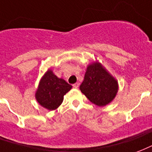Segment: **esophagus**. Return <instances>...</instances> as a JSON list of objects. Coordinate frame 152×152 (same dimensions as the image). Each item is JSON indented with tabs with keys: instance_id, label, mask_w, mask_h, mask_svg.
<instances>
[{
	"instance_id": "esophagus-1",
	"label": "esophagus",
	"mask_w": 152,
	"mask_h": 152,
	"mask_svg": "<svg viewBox=\"0 0 152 152\" xmlns=\"http://www.w3.org/2000/svg\"><path fill=\"white\" fill-rule=\"evenodd\" d=\"M78 86H79V83H77V82H76V83H75V84L73 85V87H74V88H78Z\"/></svg>"
}]
</instances>
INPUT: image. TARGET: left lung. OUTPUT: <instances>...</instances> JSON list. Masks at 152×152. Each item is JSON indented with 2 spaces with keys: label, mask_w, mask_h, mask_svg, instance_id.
Segmentation results:
<instances>
[{
  "label": "left lung",
  "mask_w": 152,
  "mask_h": 152,
  "mask_svg": "<svg viewBox=\"0 0 152 152\" xmlns=\"http://www.w3.org/2000/svg\"><path fill=\"white\" fill-rule=\"evenodd\" d=\"M79 88L92 103L98 106H104L116 97L118 84L101 63H97L88 66Z\"/></svg>",
  "instance_id": "1"
}]
</instances>
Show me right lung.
<instances>
[{
	"instance_id": "add662e5",
	"label": "right lung",
	"mask_w": 152,
	"mask_h": 152,
	"mask_svg": "<svg viewBox=\"0 0 152 152\" xmlns=\"http://www.w3.org/2000/svg\"><path fill=\"white\" fill-rule=\"evenodd\" d=\"M72 86L65 80L58 78L51 70H48L42 77L36 94L37 102L46 109H57L63 101V96L70 91Z\"/></svg>"
}]
</instances>
